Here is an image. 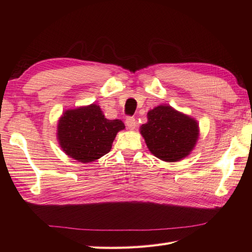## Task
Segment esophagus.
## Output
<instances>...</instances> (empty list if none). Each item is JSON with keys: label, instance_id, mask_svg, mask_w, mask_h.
I'll return each instance as SVG.
<instances>
[{"label": "esophagus", "instance_id": "obj_1", "mask_svg": "<svg viewBox=\"0 0 252 252\" xmlns=\"http://www.w3.org/2000/svg\"><path fill=\"white\" fill-rule=\"evenodd\" d=\"M126 125L127 126V129L130 130H134L136 127V120L134 117H127L126 120Z\"/></svg>", "mask_w": 252, "mask_h": 252}]
</instances>
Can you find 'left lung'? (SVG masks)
Wrapping results in <instances>:
<instances>
[{"label":"left lung","mask_w":252,"mask_h":252,"mask_svg":"<svg viewBox=\"0 0 252 252\" xmlns=\"http://www.w3.org/2000/svg\"><path fill=\"white\" fill-rule=\"evenodd\" d=\"M147 118V123L140 130L154 156L167 162L180 161L189 156L199 136L195 119L167 105L149 110Z\"/></svg>","instance_id":"1"}]
</instances>
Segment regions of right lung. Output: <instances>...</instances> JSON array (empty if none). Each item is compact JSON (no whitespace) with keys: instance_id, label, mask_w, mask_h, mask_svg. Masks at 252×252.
Segmentation results:
<instances>
[{"instance_id":"1","label":"right lung","mask_w":252,"mask_h":252,"mask_svg":"<svg viewBox=\"0 0 252 252\" xmlns=\"http://www.w3.org/2000/svg\"><path fill=\"white\" fill-rule=\"evenodd\" d=\"M119 119H106L96 104L68 109L58 120L57 138L67 156L88 163L111 149L117 133L125 129Z\"/></svg>"}]
</instances>
